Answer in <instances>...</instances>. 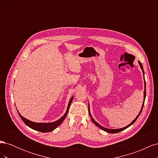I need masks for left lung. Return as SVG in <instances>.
Wrapping results in <instances>:
<instances>
[{"instance_id": "1", "label": "left lung", "mask_w": 158, "mask_h": 158, "mask_svg": "<svg viewBox=\"0 0 158 158\" xmlns=\"http://www.w3.org/2000/svg\"><path fill=\"white\" fill-rule=\"evenodd\" d=\"M138 64H139V65H140V69H142V73H143V75H144V101H143V103H142V107H141V109H140V112H139V113L138 114V115L136 117V118L134 119V120L129 124L128 125H127V126H126V127H123V128H117V129H111V128H105V127H102V125H100L99 123H98L96 121H95L94 119V118L92 117V114H91V113H90V109H89V104L88 103V112H89V116H90V117H91V119H92V122L95 124V125H96L97 127H98L99 128H101L102 130H103V131H106V132H109V133H111V134H114V133H117V132H121V131H123V130H125V129H126V128H127L128 127H129L130 126H131L132 125H133L134 123H135V122L136 121V119L138 118V117H139V115L140 114V113H141V112H142V108H143V107H144V101H145V98H146V82H145V80H144V69H143V66H142V63H140V61H138Z\"/></svg>"}]
</instances>
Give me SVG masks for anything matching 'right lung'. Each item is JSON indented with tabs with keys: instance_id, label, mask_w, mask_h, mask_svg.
Returning <instances> with one entry per match:
<instances>
[{
	"instance_id": "right-lung-1",
	"label": "right lung",
	"mask_w": 158,
	"mask_h": 158,
	"mask_svg": "<svg viewBox=\"0 0 158 158\" xmlns=\"http://www.w3.org/2000/svg\"><path fill=\"white\" fill-rule=\"evenodd\" d=\"M74 98V96L71 97V98L69 100V102L68 104V107L67 109H66V111L65 112V113L64 114V115L63 117H61L58 120L52 122V123H35V122H33L31 121L28 120V119L26 118L25 117H23V116H22L20 113H19V111H18L19 115H20V118H22V120L23 121V122L26 125L29 127L30 128L33 129L35 131H40L41 132H51L52 131H54L55 129L58 127L60 124L64 121V120L65 119V118L67 116V114L69 112V107L70 104L72 103V102H73ZM18 111V110H17Z\"/></svg>"
}]
</instances>
